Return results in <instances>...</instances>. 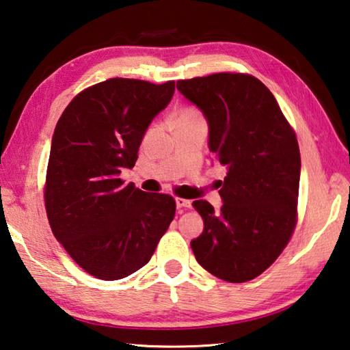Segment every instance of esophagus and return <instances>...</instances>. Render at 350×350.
Returning <instances> with one entry per match:
<instances>
[{
  "label": "esophagus",
  "mask_w": 350,
  "mask_h": 350,
  "mask_svg": "<svg viewBox=\"0 0 350 350\" xmlns=\"http://www.w3.org/2000/svg\"><path fill=\"white\" fill-rule=\"evenodd\" d=\"M176 205L177 208H189L191 206V200L182 199V197H176Z\"/></svg>",
  "instance_id": "obj_1"
}]
</instances>
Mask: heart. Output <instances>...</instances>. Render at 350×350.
<instances>
[{
	"mask_svg": "<svg viewBox=\"0 0 350 350\" xmlns=\"http://www.w3.org/2000/svg\"><path fill=\"white\" fill-rule=\"evenodd\" d=\"M197 114H200V113L197 111L196 109H183V110L179 113V116H177V118H183V116H197Z\"/></svg>",
	"mask_w": 350,
	"mask_h": 350,
	"instance_id": "b5f03b06",
	"label": "heart"
}]
</instances>
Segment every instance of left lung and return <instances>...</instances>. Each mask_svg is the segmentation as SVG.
I'll return each instance as SVG.
<instances>
[{
    "label": "left lung",
    "mask_w": 350,
    "mask_h": 350,
    "mask_svg": "<svg viewBox=\"0 0 350 350\" xmlns=\"http://www.w3.org/2000/svg\"><path fill=\"white\" fill-rule=\"evenodd\" d=\"M177 90L205 114L209 151L228 168L220 211L193 202L203 219V232L191 241L196 260L221 280L250 282L275 262L295 230L301 168L295 131L252 75L182 79Z\"/></svg>",
    "instance_id": "left-lung-1"
}]
</instances>
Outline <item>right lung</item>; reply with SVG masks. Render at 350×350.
Masks as SVG:
<instances>
[{"label": "right lung", "instance_id": "right-lung-1", "mask_svg": "<svg viewBox=\"0 0 350 350\" xmlns=\"http://www.w3.org/2000/svg\"><path fill=\"white\" fill-rule=\"evenodd\" d=\"M173 94L174 81L111 78L76 94L56 124L44 185L47 219L68 256L100 280L147 265L174 219L170 194L120 179Z\"/></svg>", "mask_w": 350, "mask_h": 350}]
</instances>
